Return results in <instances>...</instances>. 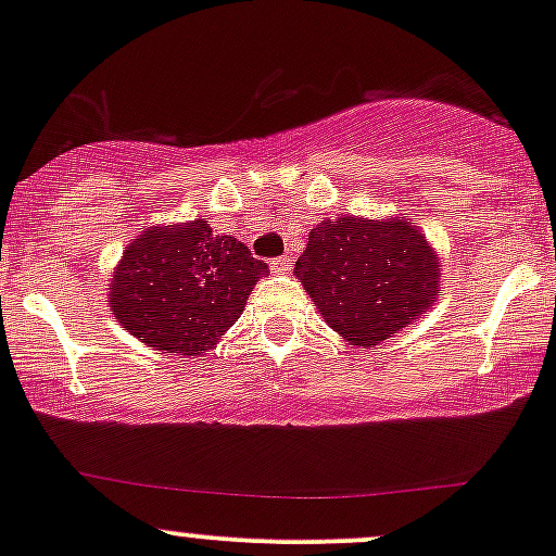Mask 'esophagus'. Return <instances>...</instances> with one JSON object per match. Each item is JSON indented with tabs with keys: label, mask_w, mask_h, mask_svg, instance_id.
Returning a JSON list of instances; mask_svg holds the SVG:
<instances>
[{
	"label": "esophagus",
	"mask_w": 556,
	"mask_h": 556,
	"mask_svg": "<svg viewBox=\"0 0 556 556\" xmlns=\"http://www.w3.org/2000/svg\"><path fill=\"white\" fill-rule=\"evenodd\" d=\"M291 265H294V260H291V256H276V260L270 262V270L278 273V276H283V273L291 270Z\"/></svg>",
	"instance_id": "obj_1"
}]
</instances>
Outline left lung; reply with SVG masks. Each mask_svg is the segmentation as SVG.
Segmentation results:
<instances>
[{"label": "left lung", "mask_w": 556, "mask_h": 556, "mask_svg": "<svg viewBox=\"0 0 556 556\" xmlns=\"http://www.w3.org/2000/svg\"><path fill=\"white\" fill-rule=\"evenodd\" d=\"M294 273L326 324L355 348L395 337L440 296L438 254L403 217L324 219Z\"/></svg>", "instance_id": "1"}]
</instances>
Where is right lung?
I'll use <instances>...</instances> for the list:
<instances>
[{
    "label": "right lung",
    "mask_w": 556,
    "mask_h": 556,
    "mask_svg": "<svg viewBox=\"0 0 556 556\" xmlns=\"http://www.w3.org/2000/svg\"><path fill=\"white\" fill-rule=\"evenodd\" d=\"M267 265L206 219L146 228L124 249L111 278V313L148 348L208 352L241 318Z\"/></svg>",
    "instance_id": "right-lung-1"
}]
</instances>
